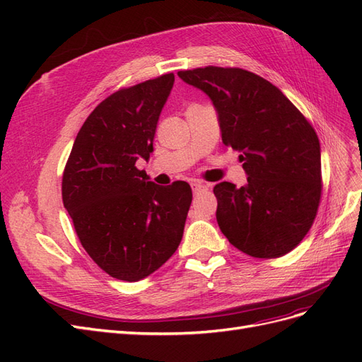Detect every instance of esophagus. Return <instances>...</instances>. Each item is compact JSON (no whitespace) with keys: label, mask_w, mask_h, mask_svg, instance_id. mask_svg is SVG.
I'll list each match as a JSON object with an SVG mask.
<instances>
[{"label":"esophagus","mask_w":362,"mask_h":362,"mask_svg":"<svg viewBox=\"0 0 362 362\" xmlns=\"http://www.w3.org/2000/svg\"><path fill=\"white\" fill-rule=\"evenodd\" d=\"M192 189H193V193H194V194H198V193L206 190L208 185H205V184H202V182H199V181H194V182H192Z\"/></svg>","instance_id":"34e87169"}]
</instances>
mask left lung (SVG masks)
<instances>
[{"label":"left lung","instance_id":"obj_1","mask_svg":"<svg viewBox=\"0 0 362 362\" xmlns=\"http://www.w3.org/2000/svg\"><path fill=\"white\" fill-rule=\"evenodd\" d=\"M178 76L210 96L222 141L240 152L247 175L243 187L214 185L221 231L250 257L288 254L319 210L322 161L314 128L276 86L249 71L206 66Z\"/></svg>","mask_w":362,"mask_h":362}]
</instances>
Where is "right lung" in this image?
Instances as JSON below:
<instances>
[{"label":"right lung","instance_id":"1","mask_svg":"<svg viewBox=\"0 0 362 362\" xmlns=\"http://www.w3.org/2000/svg\"><path fill=\"white\" fill-rule=\"evenodd\" d=\"M173 81V74H164L105 98L76 134L63 172V205L76 235L96 264L120 281L149 276L182 238L190 185L163 187L136 168L154 151Z\"/></svg>","mask_w":362,"mask_h":362}]
</instances>
